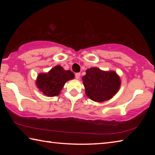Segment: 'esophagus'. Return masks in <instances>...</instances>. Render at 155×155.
<instances>
[{
  "instance_id": "esophagus-1",
  "label": "esophagus",
  "mask_w": 155,
  "mask_h": 155,
  "mask_svg": "<svg viewBox=\"0 0 155 155\" xmlns=\"http://www.w3.org/2000/svg\"><path fill=\"white\" fill-rule=\"evenodd\" d=\"M80 77H81L80 73H76V74H75V78H77V79H79Z\"/></svg>"
}]
</instances>
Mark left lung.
I'll list each match as a JSON object with an SVG mask.
<instances>
[{
    "mask_svg": "<svg viewBox=\"0 0 155 155\" xmlns=\"http://www.w3.org/2000/svg\"><path fill=\"white\" fill-rule=\"evenodd\" d=\"M82 79L87 96L99 103L111 98L120 86V77L116 73L102 71L97 68L86 70V74Z\"/></svg>",
    "mask_w": 155,
    "mask_h": 155,
    "instance_id": "1",
    "label": "left lung"
}]
</instances>
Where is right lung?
<instances>
[{
	"label": "right lung",
	"instance_id": "obj_1",
	"mask_svg": "<svg viewBox=\"0 0 155 155\" xmlns=\"http://www.w3.org/2000/svg\"><path fill=\"white\" fill-rule=\"evenodd\" d=\"M74 77V74L70 70H64L61 66L57 65L48 73L39 74L36 84L45 95L54 96L59 95L64 84Z\"/></svg>",
	"mask_w": 155,
	"mask_h": 155
}]
</instances>
